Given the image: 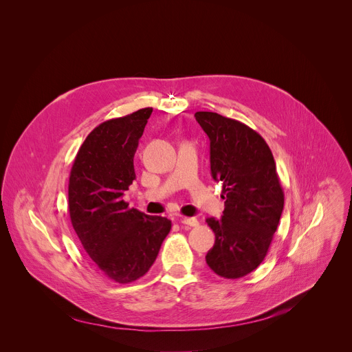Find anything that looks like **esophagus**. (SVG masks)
<instances>
[{"instance_id": "obj_1", "label": "esophagus", "mask_w": 352, "mask_h": 352, "mask_svg": "<svg viewBox=\"0 0 352 352\" xmlns=\"http://www.w3.org/2000/svg\"><path fill=\"white\" fill-rule=\"evenodd\" d=\"M181 223L185 224V226H189V227H196V226H199V221H197L196 219H193V217H182V219H181Z\"/></svg>"}]
</instances>
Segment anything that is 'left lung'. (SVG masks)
<instances>
[{
  "mask_svg": "<svg viewBox=\"0 0 352 352\" xmlns=\"http://www.w3.org/2000/svg\"><path fill=\"white\" fill-rule=\"evenodd\" d=\"M210 139V170L223 184L221 219H208L216 241L206 263L220 277L241 278L267 255L277 230L284 192L265 139L248 125L217 113L197 111Z\"/></svg>",
  "mask_w": 352,
  "mask_h": 352,
  "instance_id": "1",
  "label": "left lung"
}]
</instances>
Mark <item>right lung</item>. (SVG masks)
<instances>
[{
  "label": "right lung",
  "instance_id": "obj_1",
  "mask_svg": "<svg viewBox=\"0 0 352 352\" xmlns=\"http://www.w3.org/2000/svg\"><path fill=\"white\" fill-rule=\"evenodd\" d=\"M153 109H142L96 126L74 160L68 208L86 254L120 284L144 276L155 263L171 221L129 209L122 195L135 179L133 156Z\"/></svg>",
  "mask_w": 352,
  "mask_h": 352
}]
</instances>
